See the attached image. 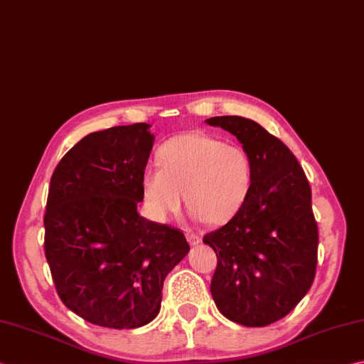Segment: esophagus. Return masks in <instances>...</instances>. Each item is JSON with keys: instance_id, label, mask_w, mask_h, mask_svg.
Segmentation results:
<instances>
[{"instance_id": "1", "label": "esophagus", "mask_w": 364, "mask_h": 364, "mask_svg": "<svg viewBox=\"0 0 364 364\" xmlns=\"http://www.w3.org/2000/svg\"><path fill=\"white\" fill-rule=\"evenodd\" d=\"M186 238H188V241H189V245H192V246H196V245H198V243H200V241H202L200 233L192 232V230H188V232H186Z\"/></svg>"}]
</instances>
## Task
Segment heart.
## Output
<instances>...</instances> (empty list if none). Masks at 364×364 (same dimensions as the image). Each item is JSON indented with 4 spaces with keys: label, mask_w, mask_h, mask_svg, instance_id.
Returning <instances> with one entry per match:
<instances>
[{
    "label": "heart",
    "mask_w": 364,
    "mask_h": 364,
    "mask_svg": "<svg viewBox=\"0 0 364 364\" xmlns=\"http://www.w3.org/2000/svg\"><path fill=\"white\" fill-rule=\"evenodd\" d=\"M254 183V164L243 146L191 132L166 141L158 166L141 175L146 206L158 220L180 213L184 194L197 219L220 225L243 208Z\"/></svg>",
    "instance_id": "b5f03b06"
}]
</instances>
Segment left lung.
<instances>
[{
	"mask_svg": "<svg viewBox=\"0 0 364 364\" xmlns=\"http://www.w3.org/2000/svg\"><path fill=\"white\" fill-rule=\"evenodd\" d=\"M206 123L233 134L254 164L243 208L203 237L218 257L213 300L232 322L265 326L286 317L316 277L318 230L309 181L294 153L255 121L213 117Z\"/></svg>",
	"mask_w": 364,
	"mask_h": 364,
	"instance_id": "1",
	"label": "left lung"
}]
</instances>
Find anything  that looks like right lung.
Wrapping results in <instances>:
<instances>
[{
  "label": "right lung",
  "instance_id": "1",
  "mask_svg": "<svg viewBox=\"0 0 364 364\" xmlns=\"http://www.w3.org/2000/svg\"><path fill=\"white\" fill-rule=\"evenodd\" d=\"M153 141L146 123L91 132L50 180L46 257L61 301L90 323L131 330L151 322L164 279L189 252L181 230L137 213Z\"/></svg>",
  "mask_w": 364,
  "mask_h": 364
}]
</instances>
